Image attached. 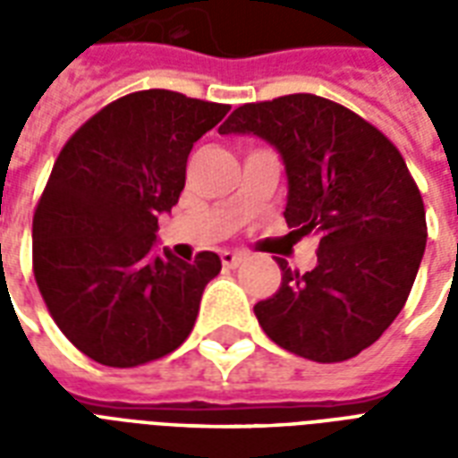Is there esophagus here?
<instances>
[{
	"mask_svg": "<svg viewBox=\"0 0 458 458\" xmlns=\"http://www.w3.org/2000/svg\"><path fill=\"white\" fill-rule=\"evenodd\" d=\"M221 261L225 268H237L244 261V254H240V251H223Z\"/></svg>",
	"mask_w": 458,
	"mask_h": 458,
	"instance_id": "esophagus-1",
	"label": "esophagus"
}]
</instances>
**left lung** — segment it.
<instances>
[{"label": "left lung", "mask_w": 458, "mask_h": 458, "mask_svg": "<svg viewBox=\"0 0 458 458\" xmlns=\"http://www.w3.org/2000/svg\"><path fill=\"white\" fill-rule=\"evenodd\" d=\"M221 135H257L287 175L285 221L318 240L313 271L278 259V293L254 306L287 352L347 361L392 326L426 251V208L399 149L354 111L316 95L244 104Z\"/></svg>", "instance_id": "left-lung-1"}]
</instances>
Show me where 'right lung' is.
Listing matches in <instances>:
<instances>
[{
  "label": "right lung",
  "mask_w": 458,
  "mask_h": 458,
  "mask_svg": "<svg viewBox=\"0 0 458 458\" xmlns=\"http://www.w3.org/2000/svg\"><path fill=\"white\" fill-rule=\"evenodd\" d=\"M228 111L142 89L104 106L61 149L32 218V271L54 323L97 363L154 361L192 333L221 259L154 251L158 216L178 204L194 142Z\"/></svg>",
  "instance_id": "add662e5"
}]
</instances>
